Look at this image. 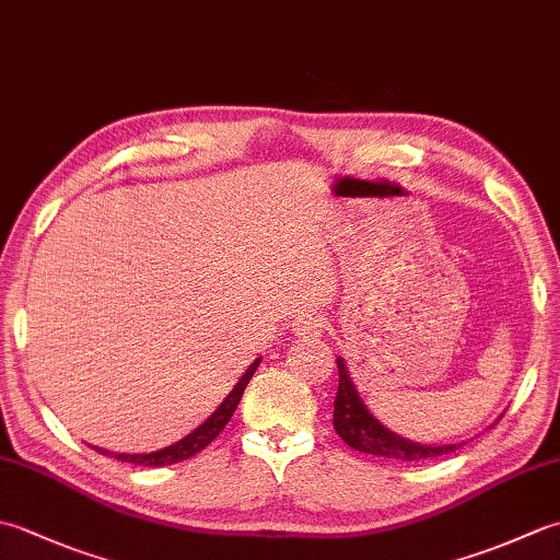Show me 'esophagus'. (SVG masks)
Wrapping results in <instances>:
<instances>
[{
  "label": "esophagus",
  "instance_id": "obj_1",
  "mask_svg": "<svg viewBox=\"0 0 560 560\" xmlns=\"http://www.w3.org/2000/svg\"><path fill=\"white\" fill-rule=\"evenodd\" d=\"M293 327H295V335H301V337H319L325 331L327 323H325L323 315L305 313V315H301L299 319H295Z\"/></svg>",
  "mask_w": 560,
  "mask_h": 560
}]
</instances>
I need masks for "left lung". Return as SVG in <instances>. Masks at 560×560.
I'll use <instances>...</instances> for the list:
<instances>
[{
  "label": "left lung",
  "instance_id": "obj_1",
  "mask_svg": "<svg viewBox=\"0 0 560 560\" xmlns=\"http://www.w3.org/2000/svg\"><path fill=\"white\" fill-rule=\"evenodd\" d=\"M337 368H339V389L335 399V431L349 447L365 452V455H377V457L401 459V462H419V459L450 455V452H455L464 445V443L421 445V443H413V440L392 433L389 428L380 423L371 413V409L365 407V401L361 399L359 389H355L343 359H337Z\"/></svg>",
  "mask_w": 560,
  "mask_h": 560
}]
</instances>
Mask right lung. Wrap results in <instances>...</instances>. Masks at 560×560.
<instances>
[{
  "label": "right lung",
  "instance_id": "add662e5",
  "mask_svg": "<svg viewBox=\"0 0 560 560\" xmlns=\"http://www.w3.org/2000/svg\"><path fill=\"white\" fill-rule=\"evenodd\" d=\"M259 361L261 359H255V363H249L247 371L243 373V377L237 380L235 387L229 392V397H225L217 407V411H213L205 423L197 425L192 433L185 435L183 440H177V443L163 447V450H156V452H141V455H127V452H110V450H103V447H93V450L101 452V455H105V457H115L120 462L139 464V467H165V464H175V462L195 457L197 452L205 450L211 443V440L223 431L225 423L231 421V416H233L237 404H241L243 392L249 383V377L255 375Z\"/></svg>",
  "mask_w": 560,
  "mask_h": 560
}]
</instances>
